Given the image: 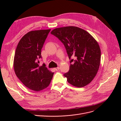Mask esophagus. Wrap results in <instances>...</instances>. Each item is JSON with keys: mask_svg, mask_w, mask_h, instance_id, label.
<instances>
[{"mask_svg": "<svg viewBox=\"0 0 121 121\" xmlns=\"http://www.w3.org/2000/svg\"><path fill=\"white\" fill-rule=\"evenodd\" d=\"M54 70H56V71H58V70H59V69H60V68H59V67H57V68H54Z\"/></svg>", "mask_w": 121, "mask_h": 121, "instance_id": "34e87169", "label": "esophagus"}]
</instances>
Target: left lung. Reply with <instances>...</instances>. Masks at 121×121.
I'll use <instances>...</instances> for the list:
<instances>
[{
  "label": "left lung",
  "instance_id": "8db88e82",
  "mask_svg": "<svg viewBox=\"0 0 121 121\" xmlns=\"http://www.w3.org/2000/svg\"><path fill=\"white\" fill-rule=\"evenodd\" d=\"M51 34L64 44L72 63L69 71L64 75L68 82L79 88L89 84L96 75L100 63V49L96 40L88 32L74 26L54 29Z\"/></svg>",
  "mask_w": 121,
  "mask_h": 121
}]
</instances>
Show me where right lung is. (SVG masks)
Instances as JSON below:
<instances>
[{
	"label": "right lung",
	"instance_id": "obj_1",
	"mask_svg": "<svg viewBox=\"0 0 121 121\" xmlns=\"http://www.w3.org/2000/svg\"><path fill=\"white\" fill-rule=\"evenodd\" d=\"M51 29L32 31L21 38L14 54L13 68L17 77L28 88L40 91L48 87L54 73L38 65L41 49Z\"/></svg>",
	"mask_w": 121,
	"mask_h": 121
}]
</instances>
